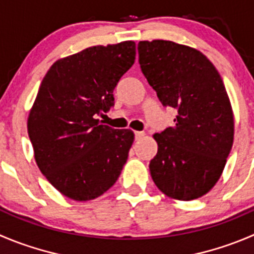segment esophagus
I'll list each match as a JSON object with an SVG mask.
<instances>
[{
    "label": "esophagus",
    "instance_id": "esophagus-1",
    "mask_svg": "<svg viewBox=\"0 0 254 254\" xmlns=\"http://www.w3.org/2000/svg\"><path fill=\"white\" fill-rule=\"evenodd\" d=\"M145 136V132L144 131H135V139L140 140L141 137Z\"/></svg>",
    "mask_w": 254,
    "mask_h": 254
}]
</instances>
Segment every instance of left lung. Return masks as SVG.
<instances>
[{
  "mask_svg": "<svg viewBox=\"0 0 254 254\" xmlns=\"http://www.w3.org/2000/svg\"><path fill=\"white\" fill-rule=\"evenodd\" d=\"M139 63L164 107L177 110L174 127L154 134L150 174L169 197L190 201L212 189L232 149L235 120L220 73L200 51L171 41H141Z\"/></svg>",
  "mask_w": 254,
  "mask_h": 254,
  "instance_id": "left-lung-1",
  "label": "left lung"
}]
</instances>
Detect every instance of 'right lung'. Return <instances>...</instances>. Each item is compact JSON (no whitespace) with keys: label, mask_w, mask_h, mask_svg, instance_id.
<instances>
[{"label":"right lung","mask_w":254,"mask_h":254,"mask_svg":"<svg viewBox=\"0 0 254 254\" xmlns=\"http://www.w3.org/2000/svg\"><path fill=\"white\" fill-rule=\"evenodd\" d=\"M135 42L94 46L58 59L41 83L27 122L34 159L62 195L99 197L117 182L134 141L130 129L99 124L120 78L135 62Z\"/></svg>","instance_id":"obj_1"}]
</instances>
